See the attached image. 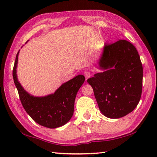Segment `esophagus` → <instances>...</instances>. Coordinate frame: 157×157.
<instances>
[{
  "label": "esophagus",
  "instance_id": "1",
  "mask_svg": "<svg viewBox=\"0 0 157 157\" xmlns=\"http://www.w3.org/2000/svg\"><path fill=\"white\" fill-rule=\"evenodd\" d=\"M84 75L85 76V78H86V79H89L90 77H91V73L88 72V71H85V72L84 73Z\"/></svg>",
  "mask_w": 157,
  "mask_h": 157
}]
</instances>
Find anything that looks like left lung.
<instances>
[{
  "instance_id": "1",
  "label": "left lung",
  "mask_w": 157,
  "mask_h": 157,
  "mask_svg": "<svg viewBox=\"0 0 157 157\" xmlns=\"http://www.w3.org/2000/svg\"><path fill=\"white\" fill-rule=\"evenodd\" d=\"M102 72L89 78L102 113L109 118H120L139 104L142 94L143 66L134 46L126 40L103 48L98 62Z\"/></svg>"
}]
</instances>
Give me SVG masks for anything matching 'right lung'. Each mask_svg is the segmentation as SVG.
<instances>
[{"label": "right lung", "instance_id": "1", "mask_svg": "<svg viewBox=\"0 0 157 157\" xmlns=\"http://www.w3.org/2000/svg\"><path fill=\"white\" fill-rule=\"evenodd\" d=\"M18 53L19 51L13 68V79L23 108L28 115L41 126L54 129L64 125L73 115L75 97L85 81L84 76L79 75L65 82L54 94L43 97L34 96L28 94L18 81L17 67Z\"/></svg>", "mask_w": 157, "mask_h": 157}]
</instances>
